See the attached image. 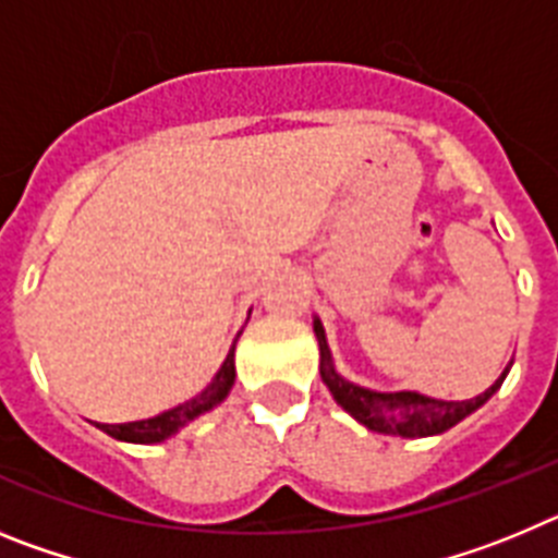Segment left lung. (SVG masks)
I'll return each mask as SVG.
<instances>
[{
	"label": "left lung",
	"instance_id": "obj_1",
	"mask_svg": "<svg viewBox=\"0 0 558 558\" xmlns=\"http://www.w3.org/2000/svg\"><path fill=\"white\" fill-rule=\"evenodd\" d=\"M315 338L322 347V379L332 391L335 402L343 411L352 413L360 425H366L368 430L388 433V436H405V438H422V436H436L450 427H456L461 418L470 416L472 411L486 402L497 388L502 386V379L509 374V368L500 374L495 386L489 391H483L475 399H463V402H445V399L422 397L416 391H399V393H379L360 388L354 383H347L332 366V354H329L327 338H324L322 322L315 318Z\"/></svg>",
	"mask_w": 558,
	"mask_h": 558
}]
</instances>
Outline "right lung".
Segmentation results:
<instances>
[{
  "instance_id": "add662e5",
  "label": "right lung",
  "mask_w": 558,
  "mask_h": 558,
  "mask_svg": "<svg viewBox=\"0 0 558 558\" xmlns=\"http://www.w3.org/2000/svg\"><path fill=\"white\" fill-rule=\"evenodd\" d=\"M231 386H234V347H231V352L226 354L218 377L211 379L209 386H206L198 397L184 402V405L172 408V411H165L153 418H142V422H128V425H100V422H95V425L100 427L102 433H108V436L120 438V441H133V445L165 441L167 436H172V433L179 430V427H184L186 422H192V418L201 416V413L220 405V402L226 399V393L231 391Z\"/></svg>"
}]
</instances>
